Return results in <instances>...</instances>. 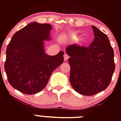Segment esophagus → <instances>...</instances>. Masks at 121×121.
<instances>
[{
    "label": "esophagus",
    "mask_w": 121,
    "mask_h": 121,
    "mask_svg": "<svg viewBox=\"0 0 121 121\" xmlns=\"http://www.w3.org/2000/svg\"><path fill=\"white\" fill-rule=\"evenodd\" d=\"M68 58H69V56H68V54H66V53H65L64 55V61L68 60Z\"/></svg>",
    "instance_id": "1"
}]
</instances>
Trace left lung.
Returning a JSON list of instances; mask_svg holds the SVG:
<instances>
[{
    "label": "left lung",
    "instance_id": "8db88e82",
    "mask_svg": "<svg viewBox=\"0 0 121 121\" xmlns=\"http://www.w3.org/2000/svg\"><path fill=\"white\" fill-rule=\"evenodd\" d=\"M91 27L95 39L89 46L73 44L66 49L70 56V83L76 91L85 96H93L105 90L115 68L114 50L107 35L96 26Z\"/></svg>",
    "mask_w": 121,
    "mask_h": 121
}]
</instances>
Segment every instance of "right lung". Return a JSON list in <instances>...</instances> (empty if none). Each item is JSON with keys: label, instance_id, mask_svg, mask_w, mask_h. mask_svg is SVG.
I'll use <instances>...</instances> for the list:
<instances>
[{"label": "right lung", "instance_id": "obj_1", "mask_svg": "<svg viewBox=\"0 0 121 121\" xmlns=\"http://www.w3.org/2000/svg\"><path fill=\"white\" fill-rule=\"evenodd\" d=\"M52 25L33 22L16 32L6 50L4 69L11 86L26 95L39 92L53 71L64 61V52L44 53L43 40L50 39Z\"/></svg>", "mask_w": 121, "mask_h": 121}]
</instances>
